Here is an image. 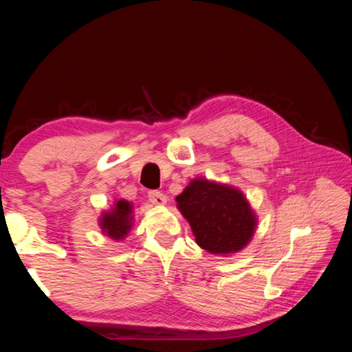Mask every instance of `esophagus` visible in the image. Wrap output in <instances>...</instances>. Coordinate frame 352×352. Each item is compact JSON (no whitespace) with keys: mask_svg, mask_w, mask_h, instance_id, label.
Returning a JSON list of instances; mask_svg holds the SVG:
<instances>
[{"mask_svg":"<svg viewBox=\"0 0 352 352\" xmlns=\"http://www.w3.org/2000/svg\"><path fill=\"white\" fill-rule=\"evenodd\" d=\"M148 198L155 206H164V204H166V201H168L166 195H164V193H162L160 190H149L148 192Z\"/></svg>","mask_w":352,"mask_h":352,"instance_id":"esophagus-1","label":"esophagus"}]
</instances>
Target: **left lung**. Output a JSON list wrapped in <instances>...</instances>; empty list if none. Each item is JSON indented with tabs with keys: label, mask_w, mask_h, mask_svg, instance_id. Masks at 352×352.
<instances>
[{
	"label": "left lung",
	"mask_w": 352,
	"mask_h": 352,
	"mask_svg": "<svg viewBox=\"0 0 352 352\" xmlns=\"http://www.w3.org/2000/svg\"><path fill=\"white\" fill-rule=\"evenodd\" d=\"M201 248L219 256L243 250L257 226L245 195L228 184L195 178L175 198Z\"/></svg>",
	"instance_id": "obj_1"
}]
</instances>
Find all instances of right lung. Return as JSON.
I'll return each mask as SVG.
<instances>
[{
  "mask_svg": "<svg viewBox=\"0 0 352 352\" xmlns=\"http://www.w3.org/2000/svg\"><path fill=\"white\" fill-rule=\"evenodd\" d=\"M100 227L102 234L113 241H124L133 227V204L125 199L115 201L110 210L101 214Z\"/></svg>",
  "mask_w": 352,
  "mask_h": 352,
  "instance_id": "add662e5",
  "label": "right lung"
}]
</instances>
